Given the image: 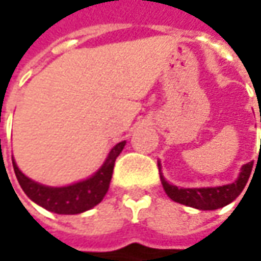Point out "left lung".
Returning a JSON list of instances; mask_svg holds the SVG:
<instances>
[{
	"label": "left lung",
	"mask_w": 261,
	"mask_h": 261,
	"mask_svg": "<svg viewBox=\"0 0 261 261\" xmlns=\"http://www.w3.org/2000/svg\"><path fill=\"white\" fill-rule=\"evenodd\" d=\"M158 167H160V164H158ZM251 168H253V163H248L246 166H243L241 173L234 183L219 186V187L178 189L177 186L167 183L163 175H161V183H163V187H164L168 197L177 203L196 207L200 211H214V209H219L222 206L231 203L232 200H236L246 187L248 177L251 174Z\"/></svg>",
	"instance_id": "8db88e82"
}]
</instances>
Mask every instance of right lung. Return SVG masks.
Wrapping results in <instances>:
<instances>
[{"instance_id": "obj_1", "label": "right lung", "mask_w": 261, "mask_h": 261, "mask_svg": "<svg viewBox=\"0 0 261 261\" xmlns=\"http://www.w3.org/2000/svg\"><path fill=\"white\" fill-rule=\"evenodd\" d=\"M125 144V141H122L113 146V149L106 158L101 168L90 178L75 183V185L66 186V187H47V186L39 185L33 180H30L29 177H25L18 170L13 158L15 177L25 195L39 206L59 215L81 214L94 207L103 200V197L109 190L116 158L122 152Z\"/></svg>"}]
</instances>
